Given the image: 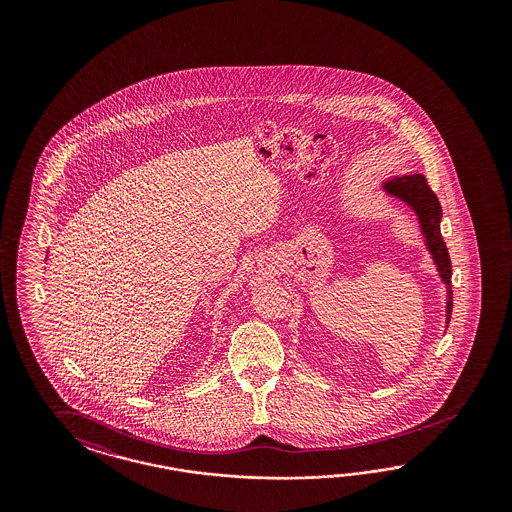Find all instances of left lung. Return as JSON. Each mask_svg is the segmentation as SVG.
Segmentation results:
<instances>
[{
  "label": "left lung",
  "instance_id": "obj_1",
  "mask_svg": "<svg viewBox=\"0 0 512 512\" xmlns=\"http://www.w3.org/2000/svg\"><path fill=\"white\" fill-rule=\"evenodd\" d=\"M390 195L400 197L402 201L407 202L419 216L422 233L426 236L428 249L432 251L437 270L441 274L443 281L447 283V293H449V302H447V323L450 321V311H452V266H450L449 249L445 246V240L439 231V221H441V204L439 199L428 186V180L424 174H411V176H402L394 178L385 184Z\"/></svg>",
  "mask_w": 512,
  "mask_h": 512
}]
</instances>
